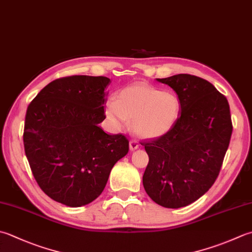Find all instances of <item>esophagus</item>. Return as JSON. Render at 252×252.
Here are the masks:
<instances>
[{
  "label": "esophagus",
  "mask_w": 252,
  "mask_h": 252,
  "mask_svg": "<svg viewBox=\"0 0 252 252\" xmlns=\"http://www.w3.org/2000/svg\"><path fill=\"white\" fill-rule=\"evenodd\" d=\"M139 147H140V142H139V141H137L136 139L130 140V149H131L132 151L139 149Z\"/></svg>",
  "instance_id": "obj_1"
}]
</instances>
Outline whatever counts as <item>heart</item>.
Instances as JSON below:
<instances>
[{
	"instance_id": "heart-1",
	"label": "heart",
	"mask_w": 252,
	"mask_h": 252,
	"mask_svg": "<svg viewBox=\"0 0 252 252\" xmlns=\"http://www.w3.org/2000/svg\"><path fill=\"white\" fill-rule=\"evenodd\" d=\"M181 102L175 93L159 88L135 85L126 87L119 98L106 102V116L116 129H123L133 119L137 134L155 137L165 134L179 119Z\"/></svg>"
}]
</instances>
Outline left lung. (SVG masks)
Returning a JSON list of instances; mask_svg holds the SVG:
<instances>
[{
	"label": "left lung",
	"instance_id": "obj_1",
	"mask_svg": "<svg viewBox=\"0 0 252 252\" xmlns=\"http://www.w3.org/2000/svg\"><path fill=\"white\" fill-rule=\"evenodd\" d=\"M178 95L181 115L165 134L142 141L149 155L143 186L164 208L191 204L208 192L228 149L233 123L228 101L210 82L178 74L157 78Z\"/></svg>",
	"mask_w": 252,
	"mask_h": 252
}]
</instances>
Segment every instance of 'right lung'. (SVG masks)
<instances>
[{"label": "right lung", "mask_w": 252, "mask_h": 252, "mask_svg": "<svg viewBox=\"0 0 252 252\" xmlns=\"http://www.w3.org/2000/svg\"><path fill=\"white\" fill-rule=\"evenodd\" d=\"M105 76L73 75L49 83L29 103L24 147L32 175L48 196L77 208L105 189L113 165L129 152L123 134H107Z\"/></svg>", "instance_id": "1"}]
</instances>
